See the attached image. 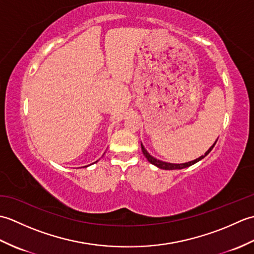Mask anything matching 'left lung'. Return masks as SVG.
Returning <instances> with one entry per match:
<instances>
[{
  "label": "left lung",
  "instance_id": "left-lung-1",
  "mask_svg": "<svg viewBox=\"0 0 254 254\" xmlns=\"http://www.w3.org/2000/svg\"><path fill=\"white\" fill-rule=\"evenodd\" d=\"M216 142H217V141H215V143L212 145V146H210V147L208 148L207 152L205 153L204 155H202L201 157H198V158L194 159V160H192V161H189V163H185V164H171V163H166V161H161V160H159V159H156L155 157H153L152 155H149V153L147 152L146 149H145V147L143 146L142 143H141V147H142V152H143L144 156L147 158V160L149 161L150 164L155 165L156 167H158V168H160V169H165V170H175V169H183V168H187V167H190V166L194 165L195 163H197V161L203 159V158L205 157V156H207V155L209 154L210 150L213 149V147L215 146V144H216Z\"/></svg>",
  "mask_w": 254,
  "mask_h": 254
}]
</instances>
